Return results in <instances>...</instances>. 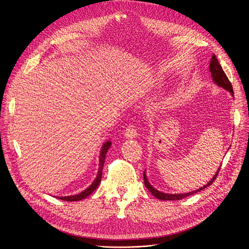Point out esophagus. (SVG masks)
<instances>
[{
	"label": "esophagus",
	"mask_w": 249,
	"mask_h": 249,
	"mask_svg": "<svg viewBox=\"0 0 249 249\" xmlns=\"http://www.w3.org/2000/svg\"><path fill=\"white\" fill-rule=\"evenodd\" d=\"M137 135L138 134L135 126H128L124 132V136L126 139H134L137 137Z\"/></svg>",
	"instance_id": "34e87169"
}]
</instances>
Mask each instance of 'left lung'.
Here are the masks:
<instances>
[{"label":"left lung","mask_w":249,"mask_h":249,"mask_svg":"<svg viewBox=\"0 0 249 249\" xmlns=\"http://www.w3.org/2000/svg\"><path fill=\"white\" fill-rule=\"evenodd\" d=\"M209 69H210V72H211V76H212V80L213 82L218 86V87H221L223 88L224 89L228 90L229 93L231 94V96H233V88H232V85L231 83L229 82L227 75L225 74L223 69H222V67L220 65L217 57L215 54H213L212 58H211V62H210V67H209ZM221 167V165H220ZM220 167L218 168V171L216 172V174L214 175V177L211 178V180L208 182L207 185L201 187L200 189L196 190V191H193V192H189V193H186V194H166V193H162L160 191H158L155 190V188H153L150 182L148 181L147 179V177H146V171L143 172V178H144V185L145 187L148 189V191L151 193L152 196H154L155 198H158L160 200H162V201H177V200H181L184 199L186 197H189V196L193 195V194H196L198 193L204 189H206L207 187H209L210 185L213 184V181L216 179L217 176H218V173L220 171Z\"/></svg>","instance_id":"left-lung-1"}]
</instances>
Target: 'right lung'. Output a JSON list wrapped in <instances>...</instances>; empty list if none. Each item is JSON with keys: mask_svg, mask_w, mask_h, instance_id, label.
Wrapping results in <instances>:
<instances>
[{"mask_svg": "<svg viewBox=\"0 0 249 249\" xmlns=\"http://www.w3.org/2000/svg\"><path fill=\"white\" fill-rule=\"evenodd\" d=\"M111 144H112V142L110 140H108L107 142H105L103 146H102L101 153H100V160H99L98 175H97L95 180L91 182V185L80 194H76V195H73V196H67V197H57V199H60V200H63V201H69V202L81 201V200L87 198L88 196H89L91 193H93L98 188V186L100 185V182H101V179H102V172H103V166H104V163H105V159H106L107 151L109 150Z\"/></svg>", "mask_w": 249, "mask_h": 249, "instance_id": "add662e5", "label": "right lung"}]
</instances>
